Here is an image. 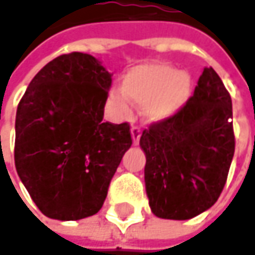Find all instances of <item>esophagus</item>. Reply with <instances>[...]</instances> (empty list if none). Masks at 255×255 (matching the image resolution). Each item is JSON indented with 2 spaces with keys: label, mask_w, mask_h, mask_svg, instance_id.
<instances>
[{
  "label": "esophagus",
  "mask_w": 255,
  "mask_h": 255,
  "mask_svg": "<svg viewBox=\"0 0 255 255\" xmlns=\"http://www.w3.org/2000/svg\"><path fill=\"white\" fill-rule=\"evenodd\" d=\"M131 135H132L134 144H138L140 137H141V128L138 127V126H132V127H131Z\"/></svg>",
  "instance_id": "34e87169"
}]
</instances>
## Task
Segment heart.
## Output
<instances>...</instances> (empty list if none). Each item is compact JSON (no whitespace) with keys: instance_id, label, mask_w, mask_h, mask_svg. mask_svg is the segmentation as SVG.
Listing matches in <instances>:
<instances>
[{"instance_id":"heart-1","label":"heart","mask_w":255,"mask_h":255,"mask_svg":"<svg viewBox=\"0 0 255 255\" xmlns=\"http://www.w3.org/2000/svg\"><path fill=\"white\" fill-rule=\"evenodd\" d=\"M191 95V79L171 65L146 64L129 70L123 77V89L109 92V102L126 115L129 112V99L144 104V114L151 121L163 120L176 112Z\"/></svg>"}]
</instances>
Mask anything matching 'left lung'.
Listing matches in <instances>:
<instances>
[{
    "label": "left lung",
    "mask_w": 255,
    "mask_h": 255,
    "mask_svg": "<svg viewBox=\"0 0 255 255\" xmlns=\"http://www.w3.org/2000/svg\"><path fill=\"white\" fill-rule=\"evenodd\" d=\"M229 118L231 95L209 67L185 105L143 131L146 191L157 218L191 219L218 201L235 151Z\"/></svg>",
    "instance_id": "8db88e82"
}]
</instances>
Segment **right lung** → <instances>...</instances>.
I'll return each instance as SVG.
<instances>
[{"label":"right lung","mask_w":255,"mask_h":255,"mask_svg":"<svg viewBox=\"0 0 255 255\" xmlns=\"http://www.w3.org/2000/svg\"><path fill=\"white\" fill-rule=\"evenodd\" d=\"M111 74L95 57L59 55L30 81L15 115V169L48 218L96 215L124 153L129 124L105 123Z\"/></svg>","instance_id":"add662e5"}]
</instances>
